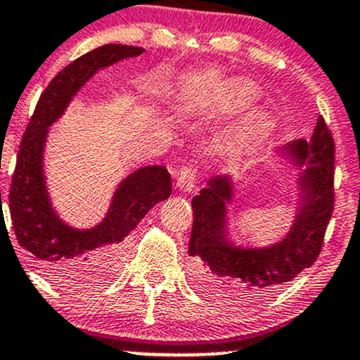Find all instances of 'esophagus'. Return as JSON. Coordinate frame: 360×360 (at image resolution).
Listing matches in <instances>:
<instances>
[{
    "mask_svg": "<svg viewBox=\"0 0 360 360\" xmlns=\"http://www.w3.org/2000/svg\"><path fill=\"white\" fill-rule=\"evenodd\" d=\"M196 176H198V167H196L195 160H189L183 167L179 169L176 176V186L181 189V191H191L195 188Z\"/></svg>",
    "mask_w": 360,
    "mask_h": 360,
    "instance_id": "obj_1",
    "label": "esophagus"
}]
</instances>
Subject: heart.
Returning <instances> with one entry per match:
<instances>
[{
  "mask_svg": "<svg viewBox=\"0 0 360 360\" xmlns=\"http://www.w3.org/2000/svg\"><path fill=\"white\" fill-rule=\"evenodd\" d=\"M255 97V86L246 84V82H234L229 89V101L232 104H244Z\"/></svg>",
  "mask_w": 360,
  "mask_h": 360,
  "instance_id": "obj_1",
  "label": "heart"
}]
</instances>
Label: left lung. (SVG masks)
I'll use <instances>...</instances> for the list:
<instances>
[{
    "mask_svg": "<svg viewBox=\"0 0 360 360\" xmlns=\"http://www.w3.org/2000/svg\"><path fill=\"white\" fill-rule=\"evenodd\" d=\"M289 152L301 165L306 160L309 165L299 183L302 198L295 222L275 246L244 250L225 239V203L232 198L229 177H212L193 198L188 255L196 282L208 294L231 301L259 297L290 282L318 259L335 207V140L323 116L311 141L297 140Z\"/></svg>",
    "mask_w": 360,
    "mask_h": 360,
    "instance_id": "left-lung-1",
    "label": "left lung"
}]
</instances>
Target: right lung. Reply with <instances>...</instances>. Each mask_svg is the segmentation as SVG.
Here are the masks:
<instances>
[{"mask_svg": "<svg viewBox=\"0 0 360 360\" xmlns=\"http://www.w3.org/2000/svg\"><path fill=\"white\" fill-rule=\"evenodd\" d=\"M141 53V47L105 44L75 59L46 86L27 124L8 193V208L18 244L47 275L75 280L104 276L120 263L129 232L150 208L171 196L167 169L141 167L116 189L108 217L90 231H78L58 219L46 191L42 152L47 128L98 70Z\"/></svg>", "mask_w": 360, "mask_h": 360, "instance_id": "obj_1", "label": "right lung"}]
</instances>
